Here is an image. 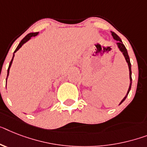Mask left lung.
I'll return each instance as SVG.
<instances>
[{
	"label": "left lung",
	"mask_w": 147,
	"mask_h": 147,
	"mask_svg": "<svg viewBox=\"0 0 147 147\" xmlns=\"http://www.w3.org/2000/svg\"><path fill=\"white\" fill-rule=\"evenodd\" d=\"M111 33H112V36H113V39H114V40H116V41H118V42L116 43V44H117V47H118V48L119 49V50L122 52V53L123 54V55H124L125 59V60H126V62L128 63V69H129V78H130V85H129V88H128V92H127V94H126V95L125 96V98H123L122 100H121V102H120L119 104V105H120V104H122V103L125 100V98H127L128 93H129V92H130V90H131V83H132L131 65L130 59H129V56H128V51H127L125 47L124 44H123V43H122V41L121 40L120 37H119L118 35L116 34V33L113 32V31H111Z\"/></svg>",
	"instance_id": "1"
}]
</instances>
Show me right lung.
<instances>
[{"label":"right lung","instance_id":"1","mask_svg":"<svg viewBox=\"0 0 147 147\" xmlns=\"http://www.w3.org/2000/svg\"><path fill=\"white\" fill-rule=\"evenodd\" d=\"M39 34V32H35V33H30V34H27L26 36H25L24 38L22 39L21 40V42L19 43V44L18 45V47H16V50L14 51V53H16V51L19 50L20 48H21L22 47V45L24 44V43H25L27 41H28L32 37H35V36H37V34ZM14 53H13V59H12V60H11L10 63H9V67H8V70H7V77H8V76H9V68H10L11 65H12V63H13V58H14ZM6 86H7V81H6Z\"/></svg>","mask_w":147,"mask_h":147}]
</instances>
